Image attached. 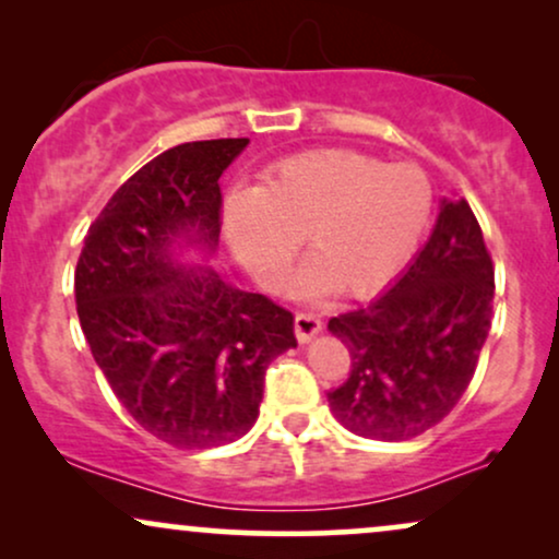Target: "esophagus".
<instances>
[{"mask_svg": "<svg viewBox=\"0 0 559 559\" xmlns=\"http://www.w3.org/2000/svg\"><path fill=\"white\" fill-rule=\"evenodd\" d=\"M320 331H323V323H320V318L307 316V312H299V316L294 318V333H297L299 344L312 342V338H316Z\"/></svg>", "mask_w": 559, "mask_h": 559, "instance_id": "obj_1", "label": "esophagus"}]
</instances>
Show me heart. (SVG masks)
Returning a JSON list of instances; mask_svg holds the SVG:
<instances>
[{
    "label": "heart",
    "instance_id": "obj_1",
    "mask_svg": "<svg viewBox=\"0 0 559 559\" xmlns=\"http://www.w3.org/2000/svg\"><path fill=\"white\" fill-rule=\"evenodd\" d=\"M431 207V181L418 165L312 150L275 163L252 194L230 197L226 236L260 286H281L305 239L312 262L299 273V292L333 286L342 297L362 299L407 267Z\"/></svg>",
    "mask_w": 559,
    "mask_h": 559
}]
</instances>
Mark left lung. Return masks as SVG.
I'll return each mask as SVG.
<instances>
[{
    "instance_id": "left-lung-1",
    "label": "left lung",
    "mask_w": 559,
    "mask_h": 559,
    "mask_svg": "<svg viewBox=\"0 0 559 559\" xmlns=\"http://www.w3.org/2000/svg\"><path fill=\"white\" fill-rule=\"evenodd\" d=\"M493 262L465 199H444L431 239L386 294L329 320L349 378L329 391L352 433L404 441L452 413L491 329Z\"/></svg>"
}]
</instances>
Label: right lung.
I'll use <instances>...</instances> for the list:
<instances>
[{
    "mask_svg": "<svg viewBox=\"0 0 559 559\" xmlns=\"http://www.w3.org/2000/svg\"><path fill=\"white\" fill-rule=\"evenodd\" d=\"M247 144L189 141L146 163L88 226L75 265V310L96 365L128 415L178 449L247 433L267 365L297 346L284 307L173 258L176 241L215 249L217 181Z\"/></svg>",
    "mask_w": 559,
    "mask_h": 559,
    "instance_id": "add662e5",
    "label": "right lung"
}]
</instances>
